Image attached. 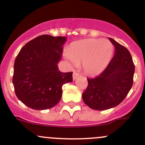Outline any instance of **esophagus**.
Wrapping results in <instances>:
<instances>
[{
	"label": "esophagus",
	"mask_w": 145,
	"mask_h": 145,
	"mask_svg": "<svg viewBox=\"0 0 145 145\" xmlns=\"http://www.w3.org/2000/svg\"><path fill=\"white\" fill-rule=\"evenodd\" d=\"M78 76H79V74H78V73H77L76 71H74V73H73V79L74 80H75L76 78H77V77Z\"/></svg>",
	"instance_id": "obj_1"
}]
</instances>
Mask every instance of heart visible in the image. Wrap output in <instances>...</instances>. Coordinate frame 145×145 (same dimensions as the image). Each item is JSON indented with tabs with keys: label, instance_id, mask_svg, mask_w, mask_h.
I'll return each instance as SVG.
<instances>
[{
	"label": "heart",
	"instance_id": "heart-1",
	"mask_svg": "<svg viewBox=\"0 0 145 145\" xmlns=\"http://www.w3.org/2000/svg\"><path fill=\"white\" fill-rule=\"evenodd\" d=\"M113 50V45L109 40L88 39L71 44L70 51H66L64 57L72 65L83 62L86 74L96 75L109 64Z\"/></svg>",
	"mask_w": 145,
	"mask_h": 145
}]
</instances>
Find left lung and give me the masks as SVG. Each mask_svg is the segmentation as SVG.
Wrapping results in <instances>:
<instances>
[{
    "label": "left lung",
    "instance_id": "left-lung-1",
    "mask_svg": "<svg viewBox=\"0 0 145 145\" xmlns=\"http://www.w3.org/2000/svg\"><path fill=\"white\" fill-rule=\"evenodd\" d=\"M115 47L113 58L97 76L87 78L88 84L83 100L95 110H106L119 105L129 93L133 83L135 65L126 48L109 38Z\"/></svg>",
    "mask_w": 145,
    "mask_h": 145
}]
</instances>
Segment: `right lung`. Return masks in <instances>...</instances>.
<instances>
[{"label":"right lung","mask_w":145,"mask_h":145,"mask_svg":"<svg viewBox=\"0 0 145 145\" xmlns=\"http://www.w3.org/2000/svg\"><path fill=\"white\" fill-rule=\"evenodd\" d=\"M67 38L41 35L24 45L14 64L12 83L17 98L29 107L44 110L61 100L62 86L73 81L72 73L59 71Z\"/></svg>","instance_id":"right-lung-1"}]
</instances>
